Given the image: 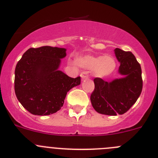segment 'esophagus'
Wrapping results in <instances>:
<instances>
[{
  "instance_id": "1",
  "label": "esophagus",
  "mask_w": 158,
  "mask_h": 158,
  "mask_svg": "<svg viewBox=\"0 0 158 158\" xmlns=\"http://www.w3.org/2000/svg\"><path fill=\"white\" fill-rule=\"evenodd\" d=\"M80 76H81V78H82V80H85V79H87L88 77H89V76H88L87 72H81Z\"/></svg>"
}]
</instances>
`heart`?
<instances>
[{
  "instance_id": "heart-1",
  "label": "heart",
  "mask_w": 158,
  "mask_h": 158,
  "mask_svg": "<svg viewBox=\"0 0 158 158\" xmlns=\"http://www.w3.org/2000/svg\"><path fill=\"white\" fill-rule=\"evenodd\" d=\"M78 62L82 67L92 69L94 75L97 77L108 76L114 70L116 66L114 59L110 56L95 57L86 55L79 57Z\"/></svg>"
}]
</instances>
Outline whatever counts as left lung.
<instances>
[{
    "mask_svg": "<svg viewBox=\"0 0 158 158\" xmlns=\"http://www.w3.org/2000/svg\"><path fill=\"white\" fill-rule=\"evenodd\" d=\"M120 62L119 74L122 78L106 82L101 78L94 79V90L90 101L97 112L107 115L123 114L139 98L143 89L142 70L139 63L130 51L114 50Z\"/></svg>",
    "mask_w": 158,
    "mask_h": 158,
    "instance_id": "left-lung-1",
    "label": "left lung"
}]
</instances>
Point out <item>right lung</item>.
I'll list each match as a JSON object with an SVG mask.
<instances>
[{
	"mask_svg": "<svg viewBox=\"0 0 158 158\" xmlns=\"http://www.w3.org/2000/svg\"><path fill=\"white\" fill-rule=\"evenodd\" d=\"M66 49L44 46L29 48L18 61L15 92L22 105L35 115L56 113L64 104L67 93L81 82L59 70Z\"/></svg>",
	"mask_w": 158,
	"mask_h": 158,
	"instance_id": "obj_1",
	"label": "right lung"
}]
</instances>
